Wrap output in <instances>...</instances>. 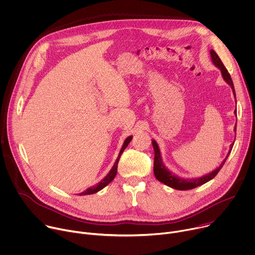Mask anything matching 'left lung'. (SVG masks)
<instances>
[{"instance_id":"left-lung-1","label":"left lung","mask_w":255,"mask_h":255,"mask_svg":"<svg viewBox=\"0 0 255 255\" xmlns=\"http://www.w3.org/2000/svg\"><path fill=\"white\" fill-rule=\"evenodd\" d=\"M210 56H211V60L213 62V64L218 68L220 69L221 71V74H222V77L223 79L225 80V82L227 84H229V86L231 87L232 89V92L235 96V89H234V85H233V81L231 79V76L230 74L228 73L227 69L225 68L224 64L222 63L221 59L219 58V56L217 55V53L215 52L214 50H210ZM235 99H236V96H235ZM236 103V101H235ZM235 116H236V110L234 112ZM234 131H235V136H236V125L234 127ZM151 143H152V147H154V150H155V159H154V174H155V177L157 178L158 181L162 182L163 184L173 188V189H176V190H181V191H185V190H191V189H194L198 186H201L203 184H205L207 182H209L210 180H212L217 174L218 172L221 170V168L223 167L224 163L226 162L228 156L230 155V151L233 147V144H234V141L230 144V148L228 150V154L226 156V158L222 161V163L219 165V167H217L214 171H212L211 173L209 174H206L204 176L202 177H199V178H192V179H184V178H181L175 174H173L171 171L168 170V168L164 165L163 163V160H162V156H161V150H160V147L157 143V141L155 139L151 140Z\"/></svg>"}]
</instances>
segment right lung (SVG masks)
I'll return each instance as SVG.
<instances>
[{"mask_svg": "<svg viewBox=\"0 0 255 255\" xmlns=\"http://www.w3.org/2000/svg\"><path fill=\"white\" fill-rule=\"evenodd\" d=\"M131 138H132V136L129 135V136H128V137L125 139L124 144H123V146H122V148H121V151H120V154H119V157H118L117 161L115 162V164H114L112 170L109 172V174H108L103 180H101L99 183H97L96 185H94V186H92V187H89L88 189H86L85 191H83L82 193H80V194H79L80 196L90 195V194L97 193L98 191L103 190L105 187H107V186L115 179V177H116V175H117V172H118V164H119L120 158H121V156H122V154H123V151L125 150V148L128 146V144L129 141L131 140Z\"/></svg>", "mask_w": 255, "mask_h": 255, "instance_id": "add662e5", "label": "right lung"}]
</instances>
